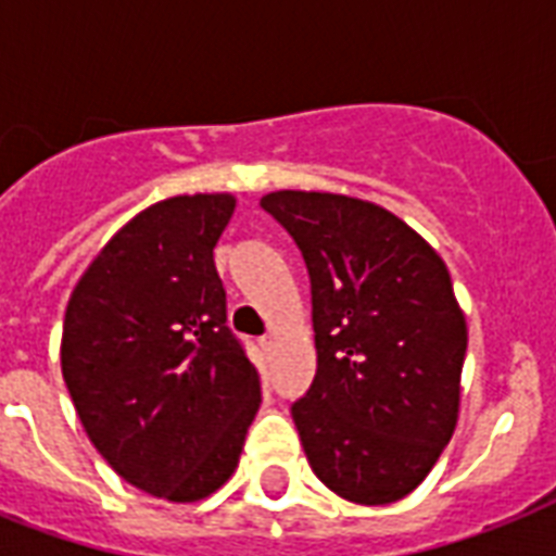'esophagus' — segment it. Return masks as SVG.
Instances as JSON below:
<instances>
[{
	"mask_svg": "<svg viewBox=\"0 0 556 556\" xmlns=\"http://www.w3.org/2000/svg\"><path fill=\"white\" fill-rule=\"evenodd\" d=\"M274 343H277V340L270 338V334L260 338V349H262V352H265V355H270V349H274Z\"/></svg>",
	"mask_w": 556,
	"mask_h": 556,
	"instance_id": "esophagus-1",
	"label": "esophagus"
}]
</instances>
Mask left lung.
Here are the masks:
<instances>
[{"instance_id":"left-lung-1","label":"left lung","mask_w":556,"mask_h":556,"mask_svg":"<svg viewBox=\"0 0 556 556\" xmlns=\"http://www.w3.org/2000/svg\"><path fill=\"white\" fill-rule=\"evenodd\" d=\"M262 207L312 277L317 375L291 406L305 458L357 505L404 500L456 430L465 312L435 248L380 204L277 190Z\"/></svg>"}]
</instances>
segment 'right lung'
I'll use <instances>...</instances> for the list:
<instances>
[{
    "instance_id": "1",
    "label": "right lung",
    "mask_w": 556,
    "mask_h": 556,
    "mask_svg": "<svg viewBox=\"0 0 556 556\" xmlns=\"http://www.w3.org/2000/svg\"><path fill=\"white\" fill-rule=\"evenodd\" d=\"M233 207L230 192H195L141 210L65 308L60 364L83 430L121 479L167 502L233 476L262 401L213 262Z\"/></svg>"
}]
</instances>
